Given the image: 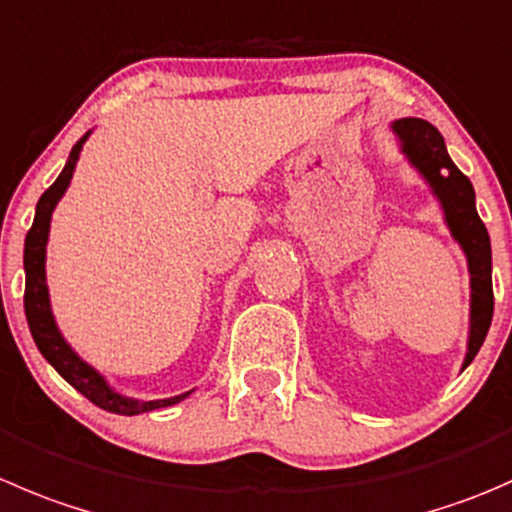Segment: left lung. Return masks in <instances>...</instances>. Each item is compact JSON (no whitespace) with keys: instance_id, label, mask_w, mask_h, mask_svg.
Instances as JSON below:
<instances>
[{"instance_id":"obj_1","label":"left lung","mask_w":512,"mask_h":512,"mask_svg":"<svg viewBox=\"0 0 512 512\" xmlns=\"http://www.w3.org/2000/svg\"><path fill=\"white\" fill-rule=\"evenodd\" d=\"M393 130L403 140L405 155L423 172V177L430 182L435 195L440 197L450 232H453L455 240L463 245L465 255H468L470 287H473L470 342L463 365L468 367L473 357L478 355L480 345H483L485 335L490 330V320H493V275H490L493 255H490L488 230H485L483 220H480L478 210H475L473 185L455 167V162L450 160L443 135L435 130L433 124L418 117H408L398 119L393 124Z\"/></svg>"}]
</instances>
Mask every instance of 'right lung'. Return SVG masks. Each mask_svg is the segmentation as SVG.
Returning <instances> with one entry per match:
<instances>
[{"instance_id": "right-lung-1", "label": "right lung", "mask_w": 512, "mask_h": 512, "mask_svg": "<svg viewBox=\"0 0 512 512\" xmlns=\"http://www.w3.org/2000/svg\"><path fill=\"white\" fill-rule=\"evenodd\" d=\"M84 140H87V135L72 147L62 175L54 180V185L49 187L37 202L34 225L32 230L27 232V240H24V272H27V285H24V312H27L29 330H32V337L34 342H37L39 352L47 357V362H52L54 370H57L74 390H79V393H82L87 400H92L97 408L109 410V413H117V415L150 413V410L167 408V405L180 403V400H185L190 393L177 395V398H170V400H150V403H137V400L122 398V395L112 393V390L107 388V382L99 377V372L92 370L87 362L79 360V357L72 352V347L64 342V337L59 335L57 325H54L52 310H49V292H47V282H44V245H47L49 220H52L54 205H57L59 197H62L64 190H67L69 180H72L74 165H77Z\"/></svg>"}]
</instances>
